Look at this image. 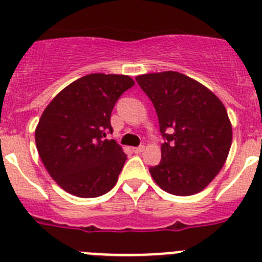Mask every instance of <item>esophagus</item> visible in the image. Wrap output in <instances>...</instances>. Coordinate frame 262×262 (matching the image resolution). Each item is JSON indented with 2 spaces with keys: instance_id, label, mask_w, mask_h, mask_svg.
<instances>
[{
  "instance_id": "esophagus-1",
  "label": "esophagus",
  "mask_w": 262,
  "mask_h": 262,
  "mask_svg": "<svg viewBox=\"0 0 262 262\" xmlns=\"http://www.w3.org/2000/svg\"><path fill=\"white\" fill-rule=\"evenodd\" d=\"M144 151H145L144 145H140V147L134 148V152H135V154H142V152H144Z\"/></svg>"
}]
</instances>
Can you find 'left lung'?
I'll list each match as a JSON object with an SVG mask.
<instances>
[{
	"mask_svg": "<svg viewBox=\"0 0 262 262\" xmlns=\"http://www.w3.org/2000/svg\"><path fill=\"white\" fill-rule=\"evenodd\" d=\"M157 113L161 161L149 168L164 191L193 195L216 177L226 163L232 126L222 101L198 81L166 71L136 77Z\"/></svg>",
	"mask_w": 262,
	"mask_h": 262,
	"instance_id": "left-lung-1",
	"label": "left lung"
}]
</instances>
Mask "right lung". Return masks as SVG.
Listing matches in <instances>:
<instances>
[{
	"mask_svg": "<svg viewBox=\"0 0 262 262\" xmlns=\"http://www.w3.org/2000/svg\"><path fill=\"white\" fill-rule=\"evenodd\" d=\"M134 85L129 76L92 73L64 88L43 111L35 129L39 156L72 195L96 198L117 184L127 156L105 138L113 133L115 102Z\"/></svg>",
	"mask_w": 262,
	"mask_h": 262,
	"instance_id": "right-lung-1",
	"label": "right lung"
}]
</instances>
